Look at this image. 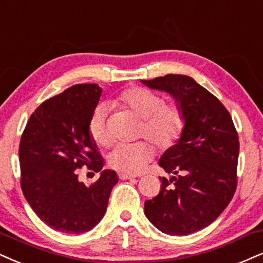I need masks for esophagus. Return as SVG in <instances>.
<instances>
[{
    "label": "esophagus",
    "mask_w": 263,
    "mask_h": 263,
    "mask_svg": "<svg viewBox=\"0 0 263 263\" xmlns=\"http://www.w3.org/2000/svg\"><path fill=\"white\" fill-rule=\"evenodd\" d=\"M118 177H119V179H122V180H126V179H134V178H135V176H133V174L123 173V172H119V173H118Z\"/></svg>",
    "instance_id": "esophagus-1"
}]
</instances>
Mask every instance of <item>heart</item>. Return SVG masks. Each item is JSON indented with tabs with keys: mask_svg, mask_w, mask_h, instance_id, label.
Masks as SVG:
<instances>
[{
	"mask_svg": "<svg viewBox=\"0 0 263 263\" xmlns=\"http://www.w3.org/2000/svg\"><path fill=\"white\" fill-rule=\"evenodd\" d=\"M116 103L141 118L140 135L146 137L161 151L173 147L183 135L185 115L178 103L166 102V99L146 87L135 86L123 90ZM107 106L97 105L87 122L90 138L100 146H108L112 138L107 125ZM154 156V147L146 141L121 144L108 156V164L123 173L137 174Z\"/></svg>",
	"mask_w": 263,
	"mask_h": 263,
	"instance_id": "obj_1",
	"label": "heart"
}]
</instances>
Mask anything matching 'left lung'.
Instances as JSON below:
<instances>
[{
    "label": "left lung",
    "mask_w": 263,
    "mask_h": 263,
    "mask_svg": "<svg viewBox=\"0 0 263 263\" xmlns=\"http://www.w3.org/2000/svg\"><path fill=\"white\" fill-rule=\"evenodd\" d=\"M142 83L170 92L185 115L183 135L158 162L174 176L160 178V194L145 201V215L166 234H191L210 226L233 199L238 132L224 105L193 78L167 74Z\"/></svg>",
    "instance_id": "8db88e82"
}]
</instances>
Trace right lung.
<instances>
[{"label":"right lung","instance_id":"add662e5","mask_svg":"<svg viewBox=\"0 0 263 263\" xmlns=\"http://www.w3.org/2000/svg\"><path fill=\"white\" fill-rule=\"evenodd\" d=\"M97 84H78L51 97L35 109L19 144L21 186L28 203L54 231L80 234L92 229L105 215L115 171L105 170L86 186L78 170L100 172L103 161L87 132L99 103Z\"/></svg>","mask_w":263,"mask_h":263}]
</instances>
